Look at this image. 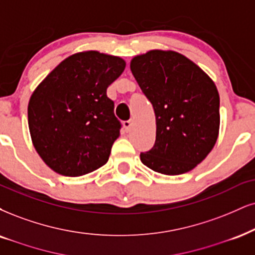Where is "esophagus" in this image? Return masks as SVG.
Wrapping results in <instances>:
<instances>
[{"label":"esophagus","instance_id":"1","mask_svg":"<svg viewBox=\"0 0 255 255\" xmlns=\"http://www.w3.org/2000/svg\"><path fill=\"white\" fill-rule=\"evenodd\" d=\"M123 127H124V130L127 131V132H130L131 128H132V122L131 121H127L123 123Z\"/></svg>","mask_w":255,"mask_h":255}]
</instances>
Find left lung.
Wrapping results in <instances>:
<instances>
[{"label":"left lung","mask_w":255,"mask_h":255,"mask_svg":"<svg viewBox=\"0 0 255 255\" xmlns=\"http://www.w3.org/2000/svg\"><path fill=\"white\" fill-rule=\"evenodd\" d=\"M130 68L152 104L156 142L140 161L163 175H181L200 164L220 130V96L214 81L187 56L151 51L133 56Z\"/></svg>","instance_id":"left-lung-1"}]
</instances>
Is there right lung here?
<instances>
[{
	"label": "right lung",
	"mask_w": 255,
	"mask_h": 255,
	"mask_svg": "<svg viewBox=\"0 0 255 255\" xmlns=\"http://www.w3.org/2000/svg\"><path fill=\"white\" fill-rule=\"evenodd\" d=\"M127 62L98 51L62 60L37 85L28 103L31 143L43 162L64 176H83L109 161L121 136L106 90Z\"/></svg>",
	"instance_id": "obj_1"
}]
</instances>
